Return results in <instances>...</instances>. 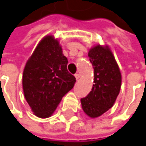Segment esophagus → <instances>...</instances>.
Listing matches in <instances>:
<instances>
[{"label": "esophagus", "instance_id": "1", "mask_svg": "<svg viewBox=\"0 0 146 146\" xmlns=\"http://www.w3.org/2000/svg\"><path fill=\"white\" fill-rule=\"evenodd\" d=\"M75 77H76V80H79V79H80V75H79V74H76V75H75Z\"/></svg>", "mask_w": 146, "mask_h": 146}]
</instances>
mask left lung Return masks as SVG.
Returning a JSON list of instances; mask_svg holds the SVG:
<instances>
[{"mask_svg":"<svg viewBox=\"0 0 146 146\" xmlns=\"http://www.w3.org/2000/svg\"><path fill=\"white\" fill-rule=\"evenodd\" d=\"M94 67L91 91L80 99L84 112L90 117H97L113 107L121 89V76L112 52L97 45L89 52Z\"/></svg>","mask_w":146,"mask_h":146,"instance_id":"obj_1","label":"left lung"}]
</instances>
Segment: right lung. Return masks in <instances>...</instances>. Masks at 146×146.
Wrapping results in <instances>:
<instances>
[{
    "instance_id": "right-lung-1",
    "label": "right lung",
    "mask_w": 146,
    "mask_h": 146,
    "mask_svg": "<svg viewBox=\"0 0 146 146\" xmlns=\"http://www.w3.org/2000/svg\"><path fill=\"white\" fill-rule=\"evenodd\" d=\"M67 58L59 42L47 36L35 48L23 73L26 101L34 114L50 117L62 97L75 85L76 78L67 70Z\"/></svg>"
}]
</instances>
